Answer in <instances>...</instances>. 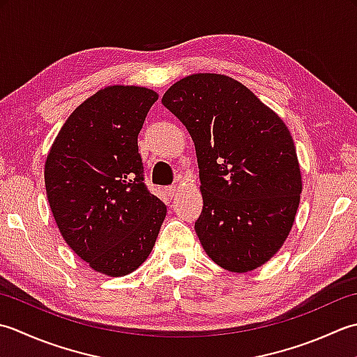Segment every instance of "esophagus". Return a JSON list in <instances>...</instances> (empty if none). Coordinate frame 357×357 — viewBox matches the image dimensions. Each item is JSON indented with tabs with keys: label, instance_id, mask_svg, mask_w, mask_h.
Listing matches in <instances>:
<instances>
[{
	"label": "esophagus",
	"instance_id": "1",
	"mask_svg": "<svg viewBox=\"0 0 357 357\" xmlns=\"http://www.w3.org/2000/svg\"><path fill=\"white\" fill-rule=\"evenodd\" d=\"M177 189H178L177 186H174V185H172V186H168V188H166L165 191H166V194H168V197H171V199H172L174 195L177 194Z\"/></svg>",
	"mask_w": 357,
	"mask_h": 357
}]
</instances>
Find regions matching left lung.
I'll list each match as a JSON object with an SVG mask.
<instances>
[{
	"instance_id": "8db88e82",
	"label": "left lung",
	"mask_w": 357,
	"mask_h": 357,
	"mask_svg": "<svg viewBox=\"0 0 357 357\" xmlns=\"http://www.w3.org/2000/svg\"><path fill=\"white\" fill-rule=\"evenodd\" d=\"M195 144L203 209L195 232L217 265L248 273L288 237L302 180L294 142L270 107L234 78L194 74L162 98Z\"/></svg>"
}]
</instances>
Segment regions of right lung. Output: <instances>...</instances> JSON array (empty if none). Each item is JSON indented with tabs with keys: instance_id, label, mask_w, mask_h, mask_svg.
I'll return each instance as SVG.
<instances>
[{
	"instance_id": "add662e5",
	"label": "right lung",
	"mask_w": 357,
	"mask_h": 357,
	"mask_svg": "<svg viewBox=\"0 0 357 357\" xmlns=\"http://www.w3.org/2000/svg\"><path fill=\"white\" fill-rule=\"evenodd\" d=\"M157 100L146 87H105L70 114L46 160L47 200L63 238L112 278L148 259L166 215L144 183L137 140Z\"/></svg>"
}]
</instances>
